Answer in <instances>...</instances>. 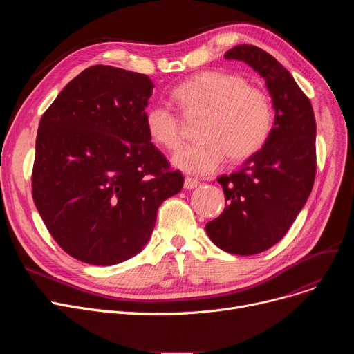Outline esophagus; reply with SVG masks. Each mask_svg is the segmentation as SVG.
<instances>
[{
    "instance_id": "1",
    "label": "esophagus",
    "mask_w": 354,
    "mask_h": 354,
    "mask_svg": "<svg viewBox=\"0 0 354 354\" xmlns=\"http://www.w3.org/2000/svg\"><path fill=\"white\" fill-rule=\"evenodd\" d=\"M199 187V180L194 178H185V189H194Z\"/></svg>"
}]
</instances>
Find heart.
<instances>
[{
  "label": "heart",
  "instance_id": "obj_1",
  "mask_svg": "<svg viewBox=\"0 0 354 354\" xmlns=\"http://www.w3.org/2000/svg\"><path fill=\"white\" fill-rule=\"evenodd\" d=\"M172 100L185 116L202 115L198 126L201 140L178 151L172 163L191 175H209L225 163L244 160L261 151L274 124V110L266 91L248 86L235 74L202 71L172 91ZM147 133L165 149L179 147L180 120L167 104L146 111Z\"/></svg>",
  "mask_w": 354,
  "mask_h": 354
}]
</instances>
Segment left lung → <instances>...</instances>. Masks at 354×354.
Listing matches in <instances>:
<instances>
[{
	"label": "left lung",
	"instance_id": "obj_1",
	"mask_svg": "<svg viewBox=\"0 0 354 354\" xmlns=\"http://www.w3.org/2000/svg\"><path fill=\"white\" fill-rule=\"evenodd\" d=\"M227 60L244 62L266 80L275 111L261 151L218 178L225 209L205 225L212 243L235 255L259 254L280 241L306 205L315 178V119L290 71L263 48L239 44Z\"/></svg>",
	"mask_w": 354,
	"mask_h": 354
}]
</instances>
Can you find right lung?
<instances>
[{
	"mask_svg": "<svg viewBox=\"0 0 354 354\" xmlns=\"http://www.w3.org/2000/svg\"><path fill=\"white\" fill-rule=\"evenodd\" d=\"M153 87L145 74L93 66L40 120L34 203L51 236L82 263L115 266L139 254L160 203L183 187L147 133Z\"/></svg>",
	"mask_w": 354,
	"mask_h": 354,
	"instance_id": "1",
	"label": "right lung"
}]
</instances>
